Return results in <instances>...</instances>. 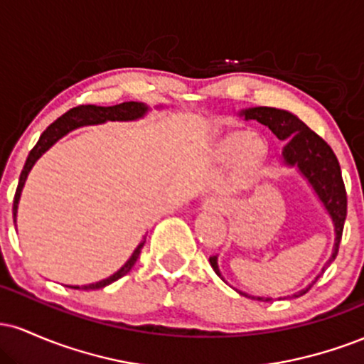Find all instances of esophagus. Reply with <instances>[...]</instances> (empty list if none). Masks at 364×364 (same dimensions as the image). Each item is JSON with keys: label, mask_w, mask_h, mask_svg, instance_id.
Segmentation results:
<instances>
[{"label": "esophagus", "mask_w": 364, "mask_h": 364, "mask_svg": "<svg viewBox=\"0 0 364 364\" xmlns=\"http://www.w3.org/2000/svg\"><path fill=\"white\" fill-rule=\"evenodd\" d=\"M202 208L205 212H212V214H217V212L223 210V202H220L219 198H207L205 202H203Z\"/></svg>", "instance_id": "34e87169"}]
</instances>
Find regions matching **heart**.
<instances>
[{
	"instance_id": "obj_1",
	"label": "heart",
	"mask_w": 364,
	"mask_h": 364,
	"mask_svg": "<svg viewBox=\"0 0 364 364\" xmlns=\"http://www.w3.org/2000/svg\"><path fill=\"white\" fill-rule=\"evenodd\" d=\"M235 152L237 164L241 168H250L257 164L265 154V141L257 133H246L243 136H224L215 147V156L219 159H229Z\"/></svg>"
}]
</instances>
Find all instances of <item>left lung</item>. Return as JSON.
I'll return each instance as SVG.
<instances>
[{
	"label": "left lung",
	"mask_w": 364,
	"mask_h": 364,
	"mask_svg": "<svg viewBox=\"0 0 364 364\" xmlns=\"http://www.w3.org/2000/svg\"><path fill=\"white\" fill-rule=\"evenodd\" d=\"M240 116H243L245 119H257L258 123L265 124V127L272 129V133L279 140H287V144L284 145L282 149V164L286 166V168H294L304 179H306L308 185L311 186L313 193H315L316 198L320 200L321 207L325 208L330 220H332L336 240H333L332 255H330L327 263H325L323 269H321V274H323V270L336 260L337 252H339L342 229H344L346 215H348V196H346L341 166L336 154H333V150L328 147L327 141L320 139V136L316 135L315 132H311L298 116L292 114L289 111L260 106L243 109L240 112ZM208 262H210L215 274L219 275L224 282H228L223 277V274H220L219 257H210ZM321 274L316 275L315 281L308 284L304 289L294 292V294L287 296V298H299V296L306 294ZM237 292H240L241 296H246V298L257 299V301H270V299H272L262 298V296L246 294L243 291Z\"/></svg>",
	"instance_id": "obj_1"
}]
</instances>
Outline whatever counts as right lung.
<instances>
[{
    "mask_svg": "<svg viewBox=\"0 0 364 364\" xmlns=\"http://www.w3.org/2000/svg\"><path fill=\"white\" fill-rule=\"evenodd\" d=\"M149 111H150V107L147 106V104L133 102V101L116 104V106H109V107L92 106V104H89V106L73 107V109L65 112L61 118H58L56 121H54L53 124H49V127L46 128V132L41 135V139L36 144V147L31 150V154H28L27 161H25V166L22 169V174H20L18 188H16L15 200H14V223H16V210H18L20 196H22V190H23L25 181H27L28 173H31V169L34 168L36 162L43 157V154L48 152V150L51 149L58 140H61L63 136L68 135V133L73 132V129L85 127V124H99V123H106V121H135V119L144 118ZM144 245H145V237H144V241L136 246L135 252L132 253V257L128 258L127 263L121 267L118 272L109 275L107 279H102V281H99V282L87 284V286H68V287H73V289L90 291V289H101V287L109 286V284L118 281V279L123 277V275H127L129 270H132V267L135 265L136 258L140 257V252H141V248H144Z\"/></svg>",
    "mask_w": 364,
    "mask_h": 364,
    "instance_id": "1",
    "label": "right lung"
}]
</instances>
